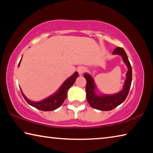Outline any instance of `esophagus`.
Listing matches in <instances>:
<instances>
[{"label": "esophagus", "mask_w": 153, "mask_h": 153, "mask_svg": "<svg viewBox=\"0 0 153 153\" xmlns=\"http://www.w3.org/2000/svg\"><path fill=\"white\" fill-rule=\"evenodd\" d=\"M85 71H86V68L84 66H80L77 68V71H78L79 75H82L84 73Z\"/></svg>", "instance_id": "obj_1"}]
</instances>
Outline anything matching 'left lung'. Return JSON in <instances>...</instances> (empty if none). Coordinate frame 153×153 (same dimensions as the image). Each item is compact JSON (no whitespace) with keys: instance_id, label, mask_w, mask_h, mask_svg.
I'll return each mask as SVG.
<instances>
[{"instance_id":"8db88e82","label":"left lung","mask_w":153,"mask_h":153,"mask_svg":"<svg viewBox=\"0 0 153 153\" xmlns=\"http://www.w3.org/2000/svg\"><path fill=\"white\" fill-rule=\"evenodd\" d=\"M113 53L122 56L124 63L126 64L128 68L123 88L120 92L113 95L97 96L95 93V84L92 77L89 74H84V77L86 79V92L88 102L92 108L100 111H111L121 104L128 97L131 87L132 71H131V64L129 63L127 54L123 48L121 47L116 48L113 51Z\"/></svg>"}]
</instances>
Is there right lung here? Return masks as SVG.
<instances>
[{"mask_svg": "<svg viewBox=\"0 0 153 153\" xmlns=\"http://www.w3.org/2000/svg\"><path fill=\"white\" fill-rule=\"evenodd\" d=\"M78 73H77V72H75L70 77H69V78L63 83V85H62L60 88L59 89L58 91L56 92L55 94H53L51 96V97L46 98V99L40 102L31 101V100L27 99V98L25 97V96L22 91V89L20 88V90L21 92H22L23 97L25 98V100H26V102L31 106H32V107L43 111H54L56 109V108H58L59 107H60L61 106L63 105L64 100H65V98H67V92H68V90L72 86V85L74 84V82H76V79L77 77H78Z\"/></svg>", "mask_w": 153, "mask_h": 153, "instance_id": "right-lung-1", "label": "right lung"}]
</instances>
